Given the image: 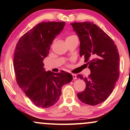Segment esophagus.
<instances>
[{
    "instance_id": "34e87169",
    "label": "esophagus",
    "mask_w": 130,
    "mask_h": 130,
    "mask_svg": "<svg viewBox=\"0 0 130 130\" xmlns=\"http://www.w3.org/2000/svg\"><path fill=\"white\" fill-rule=\"evenodd\" d=\"M72 76H73V79H77V77H76V75L75 74H72Z\"/></svg>"
}]
</instances>
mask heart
<instances>
[{
  "label": "heart",
  "instance_id": "heart-1",
  "mask_svg": "<svg viewBox=\"0 0 130 130\" xmlns=\"http://www.w3.org/2000/svg\"><path fill=\"white\" fill-rule=\"evenodd\" d=\"M76 37V36H75V35H70V36H68V37H67V38H66V40H68V39H70V38H73V37Z\"/></svg>",
  "mask_w": 130,
  "mask_h": 130
}]
</instances>
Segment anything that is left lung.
Masks as SVG:
<instances>
[{
	"label": "left lung",
	"mask_w": 130,
	"mask_h": 130,
	"mask_svg": "<svg viewBox=\"0 0 130 130\" xmlns=\"http://www.w3.org/2000/svg\"><path fill=\"white\" fill-rule=\"evenodd\" d=\"M80 41L79 55L89 64L88 77H77L86 84L84 91L77 94L84 103L95 106L103 102L114 90L119 76V54L113 40L91 22L71 23Z\"/></svg>",
	"instance_id": "8db88e82"
}]
</instances>
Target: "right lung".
Segmentation results:
<instances>
[{
  "mask_svg": "<svg viewBox=\"0 0 130 130\" xmlns=\"http://www.w3.org/2000/svg\"><path fill=\"white\" fill-rule=\"evenodd\" d=\"M65 22H42L26 32L16 46L13 65L16 82L37 107L49 108L56 104L62 87L73 79L71 74L45 71L43 60L54 39L63 30Z\"/></svg>",
  "mask_w": 130,
  "mask_h": 130,
  "instance_id": "right-lung-1",
  "label": "right lung"
}]
</instances>
